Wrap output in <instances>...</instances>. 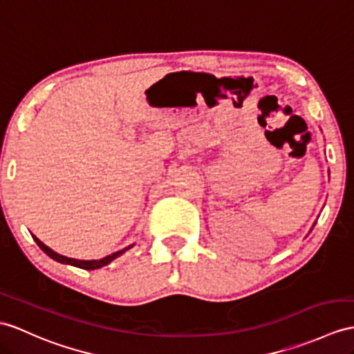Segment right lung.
I'll return each mask as SVG.
<instances>
[{
    "mask_svg": "<svg viewBox=\"0 0 354 354\" xmlns=\"http://www.w3.org/2000/svg\"><path fill=\"white\" fill-rule=\"evenodd\" d=\"M32 239H34V242H36V243L39 245V248L41 249V251L45 252L46 255H49L50 258H53V260H55V261H58V263H63V264H71V266H75V267H80V269H84V270L100 269V267L109 264L112 260H115V258H118L120 255L124 254V252L127 251V249H131V248L133 246V245L127 246V248L122 249V251H117V252L111 254V255H108V257H105V258H102V260H75V258H68V257H64V255H59V254L54 252L53 249L48 248L45 243H41L36 236H32Z\"/></svg>",
    "mask_w": 354,
    "mask_h": 354,
    "instance_id": "obj_1",
    "label": "right lung"
}]
</instances>
